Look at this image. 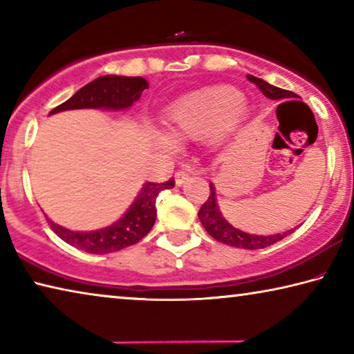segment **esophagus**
<instances>
[{"label": "esophagus", "mask_w": 354, "mask_h": 354, "mask_svg": "<svg viewBox=\"0 0 354 354\" xmlns=\"http://www.w3.org/2000/svg\"><path fill=\"white\" fill-rule=\"evenodd\" d=\"M189 178H190V171L185 170V169H181V170L176 171L175 183H176V185H183L185 181H187Z\"/></svg>", "instance_id": "34e87169"}]
</instances>
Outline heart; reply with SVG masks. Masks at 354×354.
Listing matches in <instances>:
<instances>
[{"label": "heart", "instance_id": "obj_1", "mask_svg": "<svg viewBox=\"0 0 354 354\" xmlns=\"http://www.w3.org/2000/svg\"><path fill=\"white\" fill-rule=\"evenodd\" d=\"M248 117V104L234 86L217 84L185 93L164 112L165 133L151 129L149 136L159 148L171 149L173 142L212 136L215 143H226L243 127Z\"/></svg>", "mask_w": 354, "mask_h": 354}]
</instances>
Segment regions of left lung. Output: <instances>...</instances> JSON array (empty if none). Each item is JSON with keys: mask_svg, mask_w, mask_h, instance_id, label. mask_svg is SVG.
<instances>
[{"mask_svg": "<svg viewBox=\"0 0 354 354\" xmlns=\"http://www.w3.org/2000/svg\"><path fill=\"white\" fill-rule=\"evenodd\" d=\"M247 77H248V81L256 84L257 88H259V91L266 95L267 98L274 100V101L298 98V95H295L293 92L283 91V88L274 87V86H272V84H268L267 81L261 80V77H256L253 75H247ZM283 104H279V106H283ZM209 187H211V195H209L207 201L201 206V209L198 211V218L201 221L203 227L207 231V234L212 236L215 241H218L225 245H231V247H236V248L261 250V248L270 247V245L277 243L279 241H283L284 237H287L293 232V230H289V231L279 232V234L257 236V234H250V232L239 230V227L232 226L230 221L223 217V214L220 212L217 195H215V185L211 183L209 184Z\"/></svg>", "mask_w": 354, "mask_h": 354, "instance_id": "obj_1", "label": "left lung"}]
</instances>
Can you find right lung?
Instances as JSON below:
<instances>
[{"label": "right lung", "mask_w": 354, "mask_h": 354, "mask_svg": "<svg viewBox=\"0 0 354 354\" xmlns=\"http://www.w3.org/2000/svg\"><path fill=\"white\" fill-rule=\"evenodd\" d=\"M145 88H148V81L142 76H100L80 88L65 103L53 109L50 115L75 109L127 111L136 101H139ZM173 187H175L173 179L162 184L145 183L133 205L122 217L112 225L95 231H71L68 227L55 223L51 218L46 217V220L53 231L71 247L92 254L112 253V251H120L140 242L151 231L156 221V198L159 192Z\"/></svg>", "instance_id": "obj_1"}]
</instances>
